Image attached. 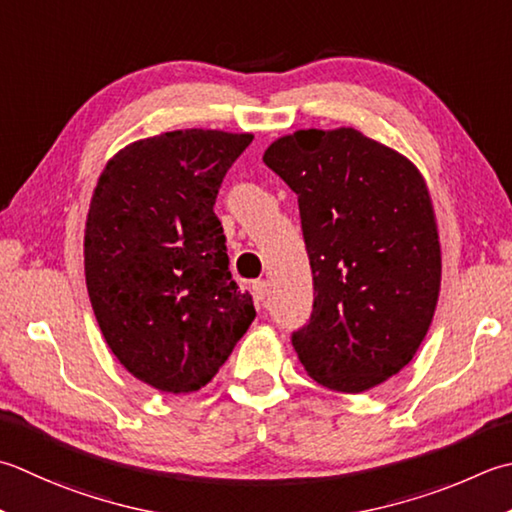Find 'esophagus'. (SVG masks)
I'll use <instances>...</instances> for the list:
<instances>
[{"label": "esophagus", "mask_w": 512, "mask_h": 512, "mask_svg": "<svg viewBox=\"0 0 512 512\" xmlns=\"http://www.w3.org/2000/svg\"><path fill=\"white\" fill-rule=\"evenodd\" d=\"M250 293H253L257 302H264L268 295V284L264 282V279H257V282H253V286H250Z\"/></svg>", "instance_id": "esophagus-1"}]
</instances>
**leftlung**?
<instances>
[{"mask_svg": "<svg viewBox=\"0 0 512 512\" xmlns=\"http://www.w3.org/2000/svg\"><path fill=\"white\" fill-rule=\"evenodd\" d=\"M264 164L297 195L313 313L293 333L308 375L364 393L397 375L433 322L442 255L419 170L355 128L297 130Z\"/></svg>", "mask_w": 512, "mask_h": 512, "instance_id": "obj_1", "label": "left lung"}]
</instances>
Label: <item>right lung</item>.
<instances>
[{"label": "right lung", "instance_id": "right-lung-1", "mask_svg": "<svg viewBox=\"0 0 512 512\" xmlns=\"http://www.w3.org/2000/svg\"><path fill=\"white\" fill-rule=\"evenodd\" d=\"M250 142L248 133L202 128L142 139L110 159L93 193L90 304L119 362L162 393L206 386L255 319L213 210Z\"/></svg>", "mask_w": 512, "mask_h": 512}]
</instances>
